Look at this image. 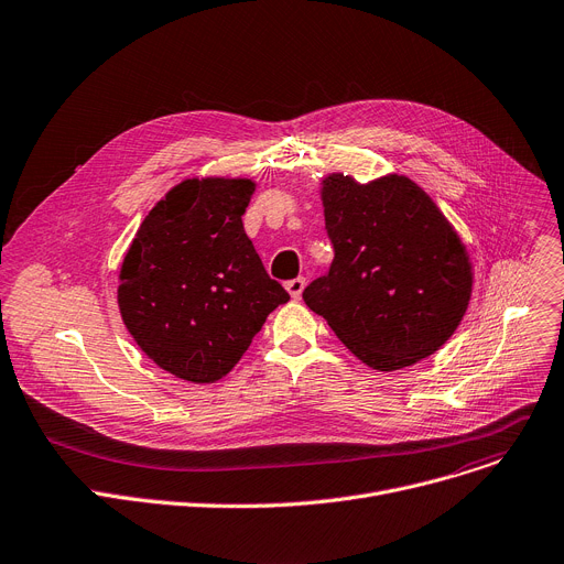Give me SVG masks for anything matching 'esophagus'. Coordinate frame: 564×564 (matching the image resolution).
Listing matches in <instances>:
<instances>
[{"label": "esophagus", "instance_id": "obj_1", "mask_svg": "<svg viewBox=\"0 0 564 564\" xmlns=\"http://www.w3.org/2000/svg\"><path fill=\"white\" fill-rule=\"evenodd\" d=\"M304 285H306V279L304 276H296V279H290L285 283V290L290 292L292 299H299V296H302V292H304Z\"/></svg>", "mask_w": 564, "mask_h": 564}]
</instances>
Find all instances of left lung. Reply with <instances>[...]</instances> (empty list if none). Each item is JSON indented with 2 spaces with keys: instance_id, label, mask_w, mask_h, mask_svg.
Here are the masks:
<instances>
[{
  "instance_id": "left-lung-1",
  "label": "left lung",
  "mask_w": 564,
  "mask_h": 564,
  "mask_svg": "<svg viewBox=\"0 0 564 564\" xmlns=\"http://www.w3.org/2000/svg\"><path fill=\"white\" fill-rule=\"evenodd\" d=\"M335 258L304 290L340 343L365 365L394 371L435 354L458 328L469 296L465 245L417 183L386 176L322 187Z\"/></svg>"
}]
</instances>
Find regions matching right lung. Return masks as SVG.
I'll use <instances>...</instances> for the list:
<instances>
[{"label": "right lung", "instance_id": "add662e5", "mask_svg": "<svg viewBox=\"0 0 564 564\" xmlns=\"http://www.w3.org/2000/svg\"><path fill=\"white\" fill-rule=\"evenodd\" d=\"M251 178H187L161 199L124 256L118 304L138 347L191 383L236 367L290 294L262 268L242 215Z\"/></svg>", "mask_w": 564, "mask_h": 564}]
</instances>
